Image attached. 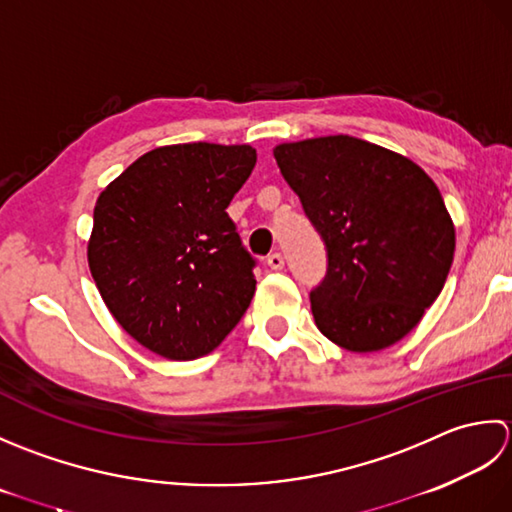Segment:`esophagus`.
Segmentation results:
<instances>
[{
	"label": "esophagus",
	"instance_id": "34e87169",
	"mask_svg": "<svg viewBox=\"0 0 512 512\" xmlns=\"http://www.w3.org/2000/svg\"><path fill=\"white\" fill-rule=\"evenodd\" d=\"M267 265H269L271 269H283V267H285V258H283V254H280V252L269 254V256H267Z\"/></svg>",
	"mask_w": 512,
	"mask_h": 512
}]
</instances>
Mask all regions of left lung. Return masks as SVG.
Instances as JSON below:
<instances>
[{
  "instance_id": "1",
  "label": "left lung",
  "mask_w": 512,
  "mask_h": 512,
  "mask_svg": "<svg viewBox=\"0 0 512 512\" xmlns=\"http://www.w3.org/2000/svg\"><path fill=\"white\" fill-rule=\"evenodd\" d=\"M280 174L327 249L318 329L356 353L402 340L446 283L455 227L420 165L349 134L276 145Z\"/></svg>"
}]
</instances>
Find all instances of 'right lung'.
Here are the masks:
<instances>
[{"label": "right lung", "mask_w": 512, "mask_h": 512, "mask_svg": "<svg viewBox=\"0 0 512 512\" xmlns=\"http://www.w3.org/2000/svg\"><path fill=\"white\" fill-rule=\"evenodd\" d=\"M254 165L252 145H165L99 194L90 274L110 314L145 349L201 358L243 318L256 258L227 205Z\"/></svg>", "instance_id": "obj_1"}]
</instances>
